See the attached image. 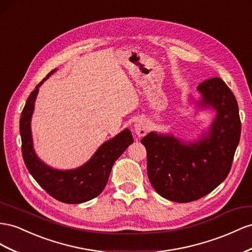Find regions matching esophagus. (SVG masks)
<instances>
[{
  "label": "esophagus",
  "mask_w": 252,
  "mask_h": 252,
  "mask_svg": "<svg viewBox=\"0 0 252 252\" xmlns=\"http://www.w3.org/2000/svg\"><path fill=\"white\" fill-rule=\"evenodd\" d=\"M134 130L139 137H143L148 131V124L145 120H138L134 124Z\"/></svg>",
  "instance_id": "obj_1"
}]
</instances>
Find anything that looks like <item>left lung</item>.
I'll return each instance as SVG.
<instances>
[{"label": "left lung", "mask_w": 252, "mask_h": 252, "mask_svg": "<svg viewBox=\"0 0 252 252\" xmlns=\"http://www.w3.org/2000/svg\"><path fill=\"white\" fill-rule=\"evenodd\" d=\"M198 105L216 117L208 134L186 143L169 134L149 132L141 140L147 152V175L159 195L176 202L206 196L227 178L241 137L236 98L225 81L213 77L197 87Z\"/></svg>", "instance_id": "obj_1"}]
</instances>
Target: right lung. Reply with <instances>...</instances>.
<instances>
[{
  "mask_svg": "<svg viewBox=\"0 0 252 252\" xmlns=\"http://www.w3.org/2000/svg\"><path fill=\"white\" fill-rule=\"evenodd\" d=\"M56 70L51 71L30 94L20 118V134L25 165L39 186L54 198L64 203H81L95 198L105 189L114 162L133 142L128 128L105 142L83 166L70 171L52 168L40 160L33 151L31 120L39 87Z\"/></svg>",
  "mask_w": 252,
  "mask_h": 252,
  "instance_id": "obj_1",
  "label": "right lung"
}]
</instances>
